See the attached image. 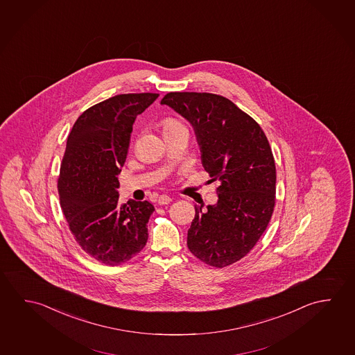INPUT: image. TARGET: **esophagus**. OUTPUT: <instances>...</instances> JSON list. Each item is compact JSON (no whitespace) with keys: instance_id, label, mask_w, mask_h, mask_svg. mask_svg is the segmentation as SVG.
Here are the masks:
<instances>
[{"instance_id":"obj_1","label":"esophagus","mask_w":355,"mask_h":355,"mask_svg":"<svg viewBox=\"0 0 355 355\" xmlns=\"http://www.w3.org/2000/svg\"><path fill=\"white\" fill-rule=\"evenodd\" d=\"M173 201V198L168 196V195H160L159 198H157V204L159 205H168V202H171Z\"/></svg>"}]
</instances>
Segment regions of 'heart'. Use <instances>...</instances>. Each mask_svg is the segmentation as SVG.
I'll return each instance as SVG.
<instances>
[{"label":"heart","mask_w":355,"mask_h":355,"mask_svg":"<svg viewBox=\"0 0 355 355\" xmlns=\"http://www.w3.org/2000/svg\"><path fill=\"white\" fill-rule=\"evenodd\" d=\"M178 126L182 125H181L179 121H175V119H166V121H162V128H164V132L170 130V129H174V128H178Z\"/></svg>","instance_id":"1"}]
</instances>
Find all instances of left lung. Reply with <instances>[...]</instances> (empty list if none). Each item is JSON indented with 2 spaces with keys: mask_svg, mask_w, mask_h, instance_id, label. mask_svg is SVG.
<instances>
[{
  "mask_svg": "<svg viewBox=\"0 0 355 355\" xmlns=\"http://www.w3.org/2000/svg\"><path fill=\"white\" fill-rule=\"evenodd\" d=\"M193 128L215 205H195L187 247L206 265L223 268L245 257L268 226L276 201V165L265 132L225 96L171 92L162 99Z\"/></svg>",
  "mask_w": 355,
  "mask_h": 355,
  "instance_id": "left-lung-1",
  "label": "left lung"
}]
</instances>
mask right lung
Returning a JSON list of instances; mask_svg holds the SVG:
<instances>
[{
	"instance_id": "1",
	"label": "right lung",
	"mask_w": 355,
	"mask_h": 355,
	"mask_svg": "<svg viewBox=\"0 0 355 355\" xmlns=\"http://www.w3.org/2000/svg\"><path fill=\"white\" fill-rule=\"evenodd\" d=\"M157 93L119 94L87 109L67 139L60 165V207L79 246L109 266L138 254L148 241L155 211L149 201L119 204L121 166L132 124L155 102Z\"/></svg>"
}]
</instances>
